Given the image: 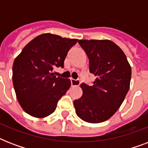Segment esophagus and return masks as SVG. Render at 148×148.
<instances>
[{"mask_svg": "<svg viewBox=\"0 0 148 148\" xmlns=\"http://www.w3.org/2000/svg\"><path fill=\"white\" fill-rule=\"evenodd\" d=\"M71 83L72 87H75V86L80 85V81L78 80H74V79H71Z\"/></svg>", "mask_w": 148, "mask_h": 148, "instance_id": "1", "label": "esophagus"}]
</instances>
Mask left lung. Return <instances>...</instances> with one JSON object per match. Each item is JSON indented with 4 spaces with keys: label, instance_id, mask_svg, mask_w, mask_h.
<instances>
[{
    "label": "left lung",
    "instance_id": "obj_1",
    "mask_svg": "<svg viewBox=\"0 0 148 148\" xmlns=\"http://www.w3.org/2000/svg\"><path fill=\"white\" fill-rule=\"evenodd\" d=\"M89 59V71L96 79L83 83V95L74 100L76 114L88 123H101L114 114L130 88L131 67L126 55L110 40H79Z\"/></svg>",
    "mask_w": 148,
    "mask_h": 148
}]
</instances>
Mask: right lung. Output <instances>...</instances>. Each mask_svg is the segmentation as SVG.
I'll list each match as a JSON object with an SVG mask.
<instances>
[{
  "label": "right lung",
  "instance_id": "right-lung-1",
  "mask_svg": "<svg viewBox=\"0 0 148 148\" xmlns=\"http://www.w3.org/2000/svg\"><path fill=\"white\" fill-rule=\"evenodd\" d=\"M77 39L52 34L36 37L23 48L13 64L12 81L20 105L31 116L43 118L55 110L58 101L71 87L70 79L52 73L64 67L67 52Z\"/></svg>",
  "mask_w": 148,
  "mask_h": 148
}]
</instances>
